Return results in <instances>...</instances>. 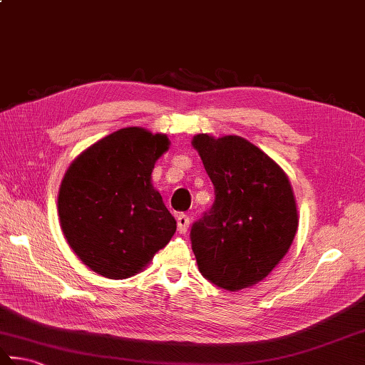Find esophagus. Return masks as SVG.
<instances>
[{"instance_id":"34e87169","label":"esophagus","mask_w":365,"mask_h":365,"mask_svg":"<svg viewBox=\"0 0 365 365\" xmlns=\"http://www.w3.org/2000/svg\"><path fill=\"white\" fill-rule=\"evenodd\" d=\"M190 227V217L185 213H178L177 215V231L180 234H185Z\"/></svg>"}]
</instances>
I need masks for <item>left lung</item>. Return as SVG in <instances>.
<instances>
[{
    "label": "left lung",
    "instance_id": "left-lung-1",
    "mask_svg": "<svg viewBox=\"0 0 365 365\" xmlns=\"http://www.w3.org/2000/svg\"><path fill=\"white\" fill-rule=\"evenodd\" d=\"M192 145L215 190V201L191 226L197 267L218 288L253 287L277 266L297 231L287 174L239 135L197 134Z\"/></svg>",
    "mask_w": 365,
    "mask_h": 365
}]
</instances>
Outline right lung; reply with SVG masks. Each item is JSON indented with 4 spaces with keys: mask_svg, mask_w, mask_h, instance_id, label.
I'll return each instance as SVG.
<instances>
[{
    "mask_svg": "<svg viewBox=\"0 0 365 365\" xmlns=\"http://www.w3.org/2000/svg\"><path fill=\"white\" fill-rule=\"evenodd\" d=\"M169 148L164 134L123 128L88 147L64 174L58 215L69 247L112 280L138 274L168 245L177 223L150 183Z\"/></svg>",
    "mask_w": 365,
    "mask_h": 365,
    "instance_id": "right-lung-1",
    "label": "right lung"
}]
</instances>
